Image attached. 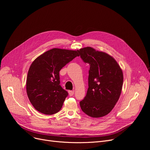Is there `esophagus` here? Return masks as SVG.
Listing matches in <instances>:
<instances>
[{
	"label": "esophagus",
	"instance_id": "esophagus-1",
	"mask_svg": "<svg viewBox=\"0 0 150 150\" xmlns=\"http://www.w3.org/2000/svg\"><path fill=\"white\" fill-rule=\"evenodd\" d=\"M69 94L70 96H72L74 94V91H69Z\"/></svg>",
	"mask_w": 150,
	"mask_h": 150
}]
</instances>
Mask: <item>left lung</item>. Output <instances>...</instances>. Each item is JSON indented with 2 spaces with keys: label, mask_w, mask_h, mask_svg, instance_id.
<instances>
[{
  "label": "left lung",
  "mask_w": 150,
  "mask_h": 150,
  "mask_svg": "<svg viewBox=\"0 0 150 150\" xmlns=\"http://www.w3.org/2000/svg\"><path fill=\"white\" fill-rule=\"evenodd\" d=\"M84 62L90 66L88 89L80 102L82 111L93 118L107 115L114 108L121 93L123 74L114 58L91 47L79 50Z\"/></svg>",
  "instance_id": "8db88e82"
}]
</instances>
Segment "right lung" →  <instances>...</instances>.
<instances>
[{"label":"right lung","instance_id":"obj_1","mask_svg":"<svg viewBox=\"0 0 150 150\" xmlns=\"http://www.w3.org/2000/svg\"><path fill=\"white\" fill-rule=\"evenodd\" d=\"M79 50L53 48L39 56L30 65L26 80L28 98L42 113L53 115L61 109L68 96L60 85L59 71L79 56Z\"/></svg>","mask_w":150,"mask_h":150}]
</instances>
